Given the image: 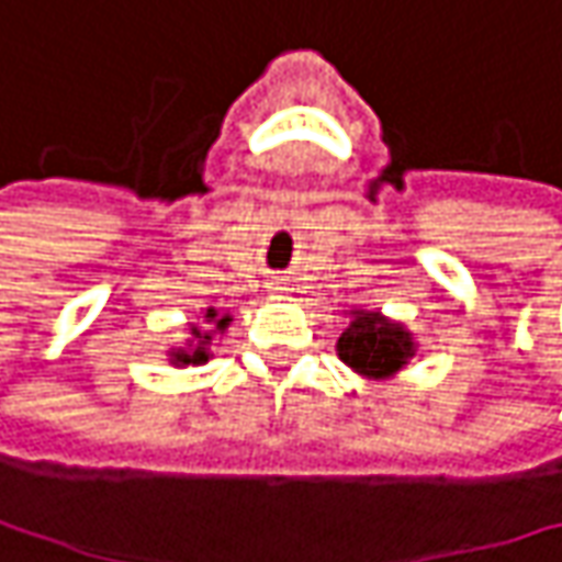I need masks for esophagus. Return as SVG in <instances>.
<instances>
[{"label":"esophagus","instance_id":"esophagus-1","mask_svg":"<svg viewBox=\"0 0 562 562\" xmlns=\"http://www.w3.org/2000/svg\"><path fill=\"white\" fill-rule=\"evenodd\" d=\"M270 289H273V292H282V289H285V285H280V282H273V285H270Z\"/></svg>","mask_w":562,"mask_h":562}]
</instances>
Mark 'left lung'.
<instances>
[{
    "instance_id": "obj_1",
    "label": "left lung",
    "mask_w": 562,
    "mask_h": 562,
    "mask_svg": "<svg viewBox=\"0 0 562 562\" xmlns=\"http://www.w3.org/2000/svg\"><path fill=\"white\" fill-rule=\"evenodd\" d=\"M349 314V327L336 339L339 361L368 380H390L400 374L418 349L415 333L380 311L355 307Z\"/></svg>"
}]
</instances>
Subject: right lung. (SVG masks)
Listing matches in <instances>:
<instances>
[{"mask_svg":"<svg viewBox=\"0 0 562 562\" xmlns=\"http://www.w3.org/2000/svg\"><path fill=\"white\" fill-rule=\"evenodd\" d=\"M204 324H188V336H184L182 346H176V349H169L166 358H169V364L172 368H188V364H207L213 352H210V346H213V339L216 336H223L226 327L233 324V314H220L216 307H207L204 314Z\"/></svg>","mask_w":562,"mask_h":562,"instance_id":"1","label":"right lung"}]
</instances>
